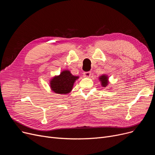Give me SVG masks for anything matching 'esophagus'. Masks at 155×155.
<instances>
[{"mask_svg":"<svg viewBox=\"0 0 155 155\" xmlns=\"http://www.w3.org/2000/svg\"><path fill=\"white\" fill-rule=\"evenodd\" d=\"M84 75L86 78H89L91 75V71H86L84 73Z\"/></svg>","mask_w":155,"mask_h":155,"instance_id":"34e87169","label":"esophagus"}]
</instances>
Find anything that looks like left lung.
Returning a JSON list of instances; mask_svg holds the SVG:
<instances>
[{"mask_svg": "<svg viewBox=\"0 0 155 155\" xmlns=\"http://www.w3.org/2000/svg\"><path fill=\"white\" fill-rule=\"evenodd\" d=\"M99 80L101 83V85L103 87H106L109 84L108 77L106 75H102L99 77Z\"/></svg>", "mask_w": 155, "mask_h": 155, "instance_id": "obj_1", "label": "left lung"}]
</instances>
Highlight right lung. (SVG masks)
Here are the masks:
<instances>
[{
  "label": "right lung",
  "mask_w": 155,
  "mask_h": 155,
  "mask_svg": "<svg viewBox=\"0 0 155 155\" xmlns=\"http://www.w3.org/2000/svg\"><path fill=\"white\" fill-rule=\"evenodd\" d=\"M79 77L73 75L69 70H64L58 76L54 77L50 80V87L52 91L59 94L70 93L75 80Z\"/></svg>",
  "instance_id": "1"
}]
</instances>
